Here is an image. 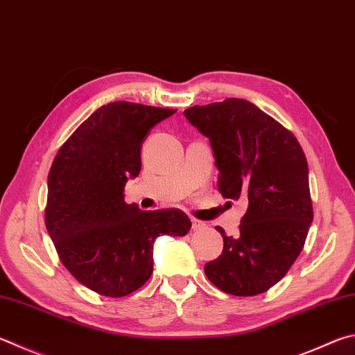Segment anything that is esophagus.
Here are the masks:
<instances>
[{
	"instance_id": "obj_1",
	"label": "esophagus",
	"mask_w": 355,
	"mask_h": 355,
	"mask_svg": "<svg viewBox=\"0 0 355 355\" xmlns=\"http://www.w3.org/2000/svg\"><path fill=\"white\" fill-rule=\"evenodd\" d=\"M191 222H192V230H194V231L202 230V228L206 227V225L202 220H197V218H194V217H191Z\"/></svg>"
}]
</instances>
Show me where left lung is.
I'll use <instances>...</instances> for the list:
<instances>
[{"mask_svg":"<svg viewBox=\"0 0 355 355\" xmlns=\"http://www.w3.org/2000/svg\"><path fill=\"white\" fill-rule=\"evenodd\" d=\"M209 143L227 198H248L236 237L225 234L217 259L205 263L222 292L254 296L281 281L304 247L313 220L307 159L293 133L248 101L186 108Z\"/></svg>","mask_w":355,"mask_h":355,"instance_id":"8db88e82","label":"left lung"}]
</instances>
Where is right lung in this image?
I'll return each instance as SVG.
<instances>
[{
    "label": "right lung",
    "mask_w": 355,
    "mask_h": 355,
    "mask_svg": "<svg viewBox=\"0 0 355 355\" xmlns=\"http://www.w3.org/2000/svg\"><path fill=\"white\" fill-rule=\"evenodd\" d=\"M177 110L133 102L98 108L62 144L48 175L44 223L74 278L108 298L130 295L153 272L158 236H186L182 209L141 211L124 202L128 177L141 171L150 128Z\"/></svg>",
    "instance_id": "right-lung-1"
}]
</instances>
